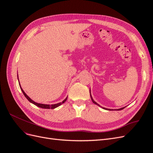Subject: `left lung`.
<instances>
[{
    "instance_id": "obj_1",
    "label": "left lung",
    "mask_w": 153,
    "mask_h": 153,
    "mask_svg": "<svg viewBox=\"0 0 153 153\" xmlns=\"http://www.w3.org/2000/svg\"><path fill=\"white\" fill-rule=\"evenodd\" d=\"M90 96H91V100H92V102H93V103H94V104H96V105H97L98 106H101L99 104H98L97 103L96 101H94V100H93V98H92V96H91V92H90ZM101 108H103V109H105V110H114L113 109H109V108H104V107H102V106H101ZM124 107H123V108H119V109H115V110H123V109H124Z\"/></svg>"
}]
</instances>
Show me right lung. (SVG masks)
Masks as SVG:
<instances>
[{
  "mask_svg": "<svg viewBox=\"0 0 153 153\" xmlns=\"http://www.w3.org/2000/svg\"><path fill=\"white\" fill-rule=\"evenodd\" d=\"M18 82H19V85H20V89H21V90H22V92H23V94H24V96H25V98H26L27 100H28L30 103H32V104H34V105H35L36 106H38V107H40V108H45V109H54V108H55L58 107V106H59L60 105H61L62 103H64L65 102V101H66V100H67V98H68V97H66V98L62 101V102H60V103H56V104H53V105H47V104H42V103H36V102H35V101H34L33 100H32V99H30V98H29V97L26 94V93L24 92V91L22 89V88L21 87V85H20V84L19 79H18Z\"/></svg>",
  "mask_w": 153,
  "mask_h": 153,
  "instance_id": "1",
  "label": "right lung"
}]
</instances>
